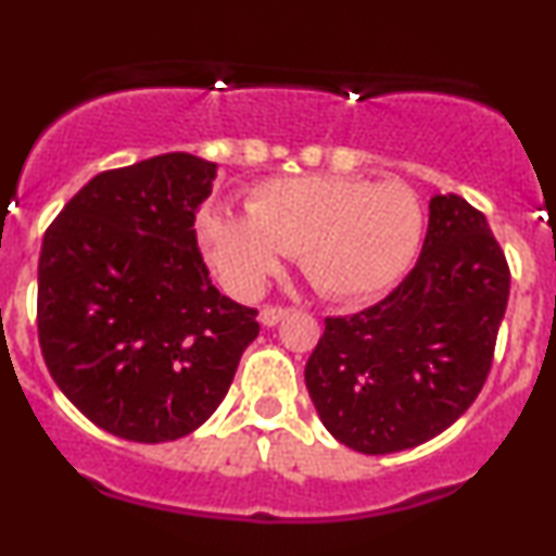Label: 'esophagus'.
<instances>
[{
  "label": "esophagus",
  "mask_w": 556,
  "mask_h": 556,
  "mask_svg": "<svg viewBox=\"0 0 556 556\" xmlns=\"http://www.w3.org/2000/svg\"><path fill=\"white\" fill-rule=\"evenodd\" d=\"M287 313H290V307H285V305H266V307H261L258 320L264 326H274V324H279Z\"/></svg>",
  "instance_id": "obj_1"
}]
</instances>
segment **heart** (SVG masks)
<instances>
[{"mask_svg":"<svg viewBox=\"0 0 556 556\" xmlns=\"http://www.w3.org/2000/svg\"><path fill=\"white\" fill-rule=\"evenodd\" d=\"M245 212L206 210L199 223L212 266L245 298L264 290L279 253L298 256L324 295L376 298L404 277L422 238V206L401 180L271 178L249 191Z\"/></svg>","mask_w":556,"mask_h":556,"instance_id":"obj_1","label":"heart"}]
</instances>
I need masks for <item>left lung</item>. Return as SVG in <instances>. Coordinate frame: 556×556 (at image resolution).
<instances>
[{
    "mask_svg": "<svg viewBox=\"0 0 556 556\" xmlns=\"http://www.w3.org/2000/svg\"><path fill=\"white\" fill-rule=\"evenodd\" d=\"M507 292L484 214L458 193L432 197L422 253L396 290L324 320L305 386L326 430L367 456L447 430L486 383Z\"/></svg>",
    "mask_w": 556,
    "mask_h": 556,
    "instance_id": "left-lung-1",
    "label": "left lung"
}]
</instances>
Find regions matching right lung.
Listing matches in <instances>:
<instances>
[{
	"label": "right lung",
	"instance_id": "add662e5",
	"mask_svg": "<svg viewBox=\"0 0 556 556\" xmlns=\"http://www.w3.org/2000/svg\"><path fill=\"white\" fill-rule=\"evenodd\" d=\"M214 173L186 152L103 170L43 236L46 367L92 425L134 443L204 425L258 337V311L219 295L197 245Z\"/></svg>",
	"mask_w": 556,
	"mask_h": 556
}]
</instances>
